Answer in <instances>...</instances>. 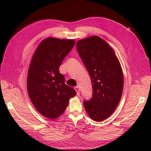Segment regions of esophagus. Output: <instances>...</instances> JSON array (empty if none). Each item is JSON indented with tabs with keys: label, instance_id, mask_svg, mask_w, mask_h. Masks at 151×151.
Returning a JSON list of instances; mask_svg holds the SVG:
<instances>
[{
	"label": "esophagus",
	"instance_id": "obj_1",
	"mask_svg": "<svg viewBox=\"0 0 151 151\" xmlns=\"http://www.w3.org/2000/svg\"><path fill=\"white\" fill-rule=\"evenodd\" d=\"M74 89L76 90V91L77 92V94L79 95L80 94V88L79 86H76L74 88Z\"/></svg>",
	"mask_w": 151,
	"mask_h": 151
}]
</instances>
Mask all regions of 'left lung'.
Returning a JSON list of instances; mask_svg holds the SVG:
<instances>
[{
	"mask_svg": "<svg viewBox=\"0 0 151 151\" xmlns=\"http://www.w3.org/2000/svg\"><path fill=\"white\" fill-rule=\"evenodd\" d=\"M77 52L92 81L93 95L84 101L91 119L102 122L115 111L122 97L123 75L120 63L113 48L98 36L77 41Z\"/></svg>",
	"mask_w": 151,
	"mask_h": 151,
	"instance_id": "1",
	"label": "left lung"
}]
</instances>
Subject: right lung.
<instances>
[{
	"label": "right lung",
	"instance_id": "right-lung-1",
	"mask_svg": "<svg viewBox=\"0 0 151 151\" xmlns=\"http://www.w3.org/2000/svg\"><path fill=\"white\" fill-rule=\"evenodd\" d=\"M74 45V40L49 37L40 42L32 57L27 77L28 95L36 110L49 119L60 117L76 95L59 72Z\"/></svg>",
	"mask_w": 151,
	"mask_h": 151
}]
</instances>
